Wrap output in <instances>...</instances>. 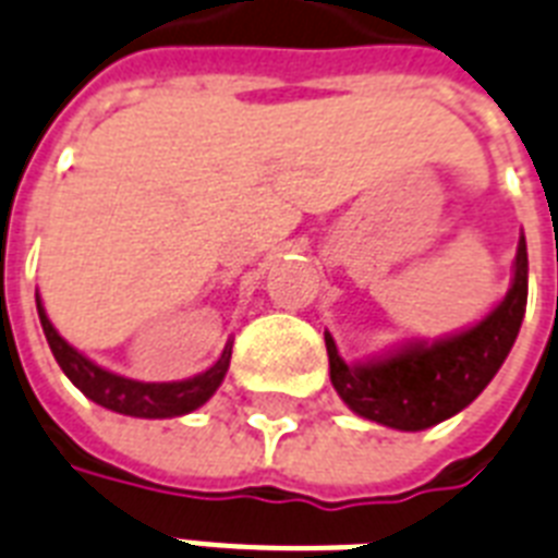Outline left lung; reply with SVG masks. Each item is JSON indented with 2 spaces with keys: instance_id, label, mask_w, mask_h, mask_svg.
<instances>
[{
  "instance_id": "obj_1",
  "label": "left lung",
  "mask_w": 558,
  "mask_h": 558,
  "mask_svg": "<svg viewBox=\"0 0 558 558\" xmlns=\"http://www.w3.org/2000/svg\"><path fill=\"white\" fill-rule=\"evenodd\" d=\"M526 308V241L518 239L512 284L495 308L457 335L410 340L387 355L347 364L326 331L328 373L352 413L396 427L425 430L469 408L495 378L515 343Z\"/></svg>"
}]
</instances>
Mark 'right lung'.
Returning a JSON list of instances; mask_svg holds the SVG:
<instances>
[{"instance_id":"add662e5","label":"right lung","mask_w":558,"mask_h":558,"mask_svg":"<svg viewBox=\"0 0 558 558\" xmlns=\"http://www.w3.org/2000/svg\"><path fill=\"white\" fill-rule=\"evenodd\" d=\"M37 314H40L43 335L49 340L51 355L60 364V369L66 373L69 381L75 384L86 399H93L95 404H101L107 410H116V413H124V416L171 418L192 413V410H197L215 396L223 375L230 369L232 343H227L223 355L206 373L194 375V378L166 384L133 381V378H124V375H116L110 369H104V366L93 364L75 347H69L66 340L58 335V328L51 326V319L46 317L40 296H37Z\"/></svg>"}]
</instances>
